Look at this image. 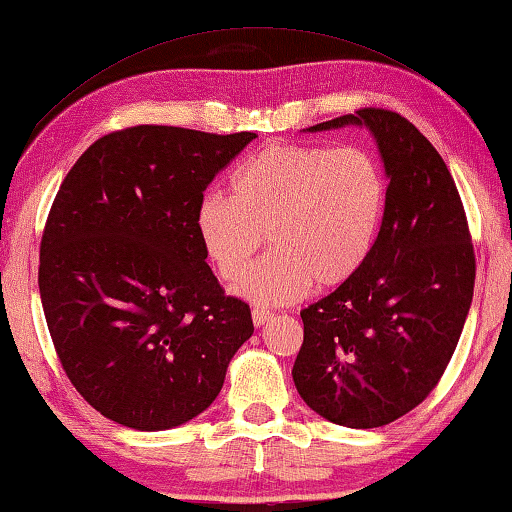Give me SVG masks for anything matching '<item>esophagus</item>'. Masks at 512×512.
I'll use <instances>...</instances> for the list:
<instances>
[{
  "label": "esophagus",
  "instance_id": "1",
  "mask_svg": "<svg viewBox=\"0 0 512 512\" xmlns=\"http://www.w3.org/2000/svg\"><path fill=\"white\" fill-rule=\"evenodd\" d=\"M272 317H274V313L265 311V308H254V311H251V320H254V326H258V329H261L265 322H270Z\"/></svg>",
  "mask_w": 512,
  "mask_h": 512
}]
</instances>
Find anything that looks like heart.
I'll use <instances>...</instances> for the list:
<instances>
[{"label": "heart", "instance_id": "b5f03b06", "mask_svg": "<svg viewBox=\"0 0 512 512\" xmlns=\"http://www.w3.org/2000/svg\"><path fill=\"white\" fill-rule=\"evenodd\" d=\"M231 188L233 197L201 199L197 233L224 281L238 279L268 233L273 254L238 283L261 306L347 283L370 256L385 208L381 165L360 147L279 142L242 163Z\"/></svg>", "mask_w": 512, "mask_h": 512}]
</instances>
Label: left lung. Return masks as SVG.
<instances>
[{"label":"left lung","instance_id":"left-lung-1","mask_svg":"<svg viewBox=\"0 0 512 512\" xmlns=\"http://www.w3.org/2000/svg\"><path fill=\"white\" fill-rule=\"evenodd\" d=\"M347 124L367 127L379 145L388 174L381 229L363 267L301 311L292 379L324 420L376 429L420 406L445 374L472 304L476 258L463 201L431 142L385 108L308 131Z\"/></svg>","mask_w":512,"mask_h":512}]
</instances>
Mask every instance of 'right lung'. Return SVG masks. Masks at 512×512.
I'll return each mask as SVG.
<instances>
[{"label":"right lung","instance_id":"1","mask_svg":"<svg viewBox=\"0 0 512 512\" xmlns=\"http://www.w3.org/2000/svg\"><path fill=\"white\" fill-rule=\"evenodd\" d=\"M254 138L158 124L113 131L56 192L40 299L67 379L108 420L136 431L190 422L254 333L197 233L206 186Z\"/></svg>","mask_w":512,"mask_h":512}]
</instances>
